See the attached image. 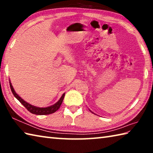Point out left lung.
I'll return each mask as SVG.
<instances>
[{
  "mask_svg": "<svg viewBox=\"0 0 153 153\" xmlns=\"http://www.w3.org/2000/svg\"><path fill=\"white\" fill-rule=\"evenodd\" d=\"M91 112H92V111H91ZM92 113H93V112H92Z\"/></svg>",
  "mask_w": 153,
  "mask_h": 153,
  "instance_id": "obj_1",
  "label": "left lung"
}]
</instances>
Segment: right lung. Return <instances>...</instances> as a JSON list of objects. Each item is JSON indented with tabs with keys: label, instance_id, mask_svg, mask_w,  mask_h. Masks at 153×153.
I'll use <instances>...</instances> for the list:
<instances>
[{
	"label": "right lung",
	"instance_id": "right-lung-1",
	"mask_svg": "<svg viewBox=\"0 0 153 153\" xmlns=\"http://www.w3.org/2000/svg\"><path fill=\"white\" fill-rule=\"evenodd\" d=\"M9 83H10V87H11V90L12 91V93L14 95V97L16 98L17 99L19 100V101L22 103V104L24 105V107L26 108L30 113L35 114V115H49V114L55 113V111H57L59 108H60L62 102H63L65 94V93H63V95H62L61 97L60 98V99H59L58 101L55 103V104H54L51 106H49V107H36V106L31 105V104H30V103H28L26 101H25L24 99H22V98H21L16 92H15L13 87L11 83V82H10V80H9Z\"/></svg>",
	"mask_w": 153,
	"mask_h": 153
}]
</instances>
